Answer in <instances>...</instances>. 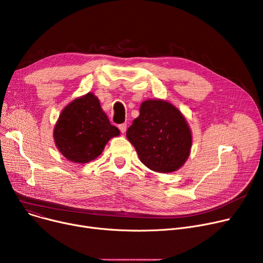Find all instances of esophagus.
<instances>
[{"label":"esophagus","mask_w":263,"mask_h":263,"mask_svg":"<svg viewBox=\"0 0 263 263\" xmlns=\"http://www.w3.org/2000/svg\"><path fill=\"white\" fill-rule=\"evenodd\" d=\"M118 128H119V130L121 131V133H124L126 132V130H127V123L124 122V123H120L119 126H118Z\"/></svg>","instance_id":"obj_1"}]
</instances>
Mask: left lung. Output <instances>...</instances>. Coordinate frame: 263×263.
Returning <instances> with one entry per match:
<instances>
[{
	"label": "left lung",
	"instance_id": "8db88e82",
	"mask_svg": "<svg viewBox=\"0 0 263 263\" xmlns=\"http://www.w3.org/2000/svg\"><path fill=\"white\" fill-rule=\"evenodd\" d=\"M141 162L159 173L180 168L189 158L192 134L187 122L173 104L147 100L141 104L140 116L127 130Z\"/></svg>",
	"mask_w": 263,
	"mask_h": 263
}]
</instances>
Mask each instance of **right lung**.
Listing matches in <instances>:
<instances>
[{
  "mask_svg": "<svg viewBox=\"0 0 263 263\" xmlns=\"http://www.w3.org/2000/svg\"><path fill=\"white\" fill-rule=\"evenodd\" d=\"M53 133L55 144L65 158L87 163L99 157L109 139L120 132L110 124L97 97L88 92L62 110Z\"/></svg>",
  "mask_w": 263,
  "mask_h": 263,
  "instance_id": "1",
  "label": "right lung"
}]
</instances>
